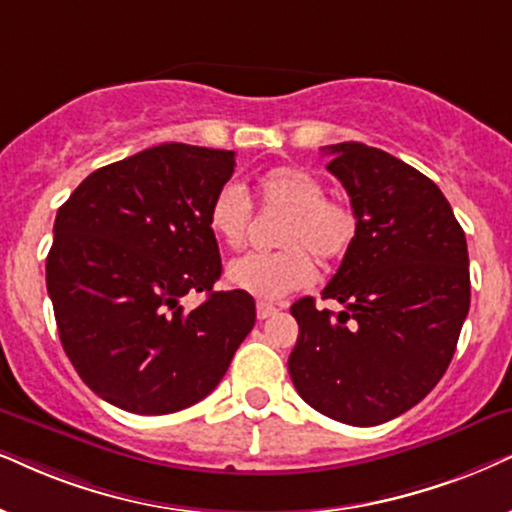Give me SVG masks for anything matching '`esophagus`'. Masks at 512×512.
Returning a JSON list of instances; mask_svg holds the SVG:
<instances>
[{
	"label": "esophagus",
	"mask_w": 512,
	"mask_h": 512,
	"mask_svg": "<svg viewBox=\"0 0 512 512\" xmlns=\"http://www.w3.org/2000/svg\"><path fill=\"white\" fill-rule=\"evenodd\" d=\"M276 312H278L276 304H271V302H257V319H260V321L269 319V316H274Z\"/></svg>",
	"instance_id": "esophagus-1"
}]
</instances>
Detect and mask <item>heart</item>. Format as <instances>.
Here are the masks:
<instances>
[{"instance_id":"heart-1","label":"heart","mask_w":512,"mask_h":512,"mask_svg":"<svg viewBox=\"0 0 512 512\" xmlns=\"http://www.w3.org/2000/svg\"><path fill=\"white\" fill-rule=\"evenodd\" d=\"M257 203L281 215L274 243L281 250L250 252L226 267V283L260 300H278L312 286L316 264L340 262L359 236V215L347 200L326 196L321 179L302 167H276L257 181ZM252 224V205L243 186L229 181L208 208L210 234L226 248H241Z\"/></svg>"}]
</instances>
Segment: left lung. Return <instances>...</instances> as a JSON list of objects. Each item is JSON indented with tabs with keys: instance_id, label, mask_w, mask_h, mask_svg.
I'll return each mask as SVG.
<instances>
[{
	"instance_id": "obj_1",
	"label": "left lung",
	"mask_w": 512,
	"mask_h": 512,
	"mask_svg": "<svg viewBox=\"0 0 512 512\" xmlns=\"http://www.w3.org/2000/svg\"><path fill=\"white\" fill-rule=\"evenodd\" d=\"M345 186L359 236L323 300L290 307L300 335L288 371L300 397L347 425L401 416L439 383L470 309L468 243L432 179L380 148L345 141L323 148Z\"/></svg>"
}]
</instances>
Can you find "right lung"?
Instances as JSON below:
<instances>
[{
  "instance_id": "obj_1",
  "label": "right lung",
  "mask_w": 512,
  "mask_h": 512,
  "mask_svg": "<svg viewBox=\"0 0 512 512\" xmlns=\"http://www.w3.org/2000/svg\"><path fill=\"white\" fill-rule=\"evenodd\" d=\"M234 151L160 144L89 174L56 212L47 290L61 345L89 390L139 416L205 399L255 326V300L212 290L208 226ZM209 295L186 313L180 297Z\"/></svg>"
}]
</instances>
